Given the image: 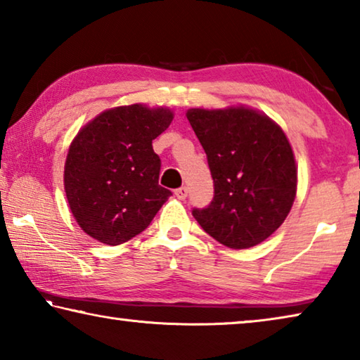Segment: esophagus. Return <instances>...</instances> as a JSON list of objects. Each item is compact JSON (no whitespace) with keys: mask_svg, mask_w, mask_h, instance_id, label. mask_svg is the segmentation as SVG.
Listing matches in <instances>:
<instances>
[{"mask_svg":"<svg viewBox=\"0 0 360 360\" xmlns=\"http://www.w3.org/2000/svg\"><path fill=\"white\" fill-rule=\"evenodd\" d=\"M174 195H176V197H178L179 200H186V197H187V187L182 186V187H179V188H176Z\"/></svg>","mask_w":360,"mask_h":360,"instance_id":"esophagus-1","label":"esophagus"}]
</instances>
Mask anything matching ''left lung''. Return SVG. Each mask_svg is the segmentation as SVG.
Here are the masks:
<instances>
[{
	"mask_svg": "<svg viewBox=\"0 0 360 360\" xmlns=\"http://www.w3.org/2000/svg\"><path fill=\"white\" fill-rule=\"evenodd\" d=\"M208 157L214 198L192 214L206 233L230 249L260 245L290 212L297 163L284 130L259 109L231 105L187 109Z\"/></svg>",
	"mask_w": 360,
	"mask_h": 360,
	"instance_id": "1",
	"label": "left lung"
}]
</instances>
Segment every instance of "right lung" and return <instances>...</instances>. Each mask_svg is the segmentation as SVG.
<instances>
[{
  "mask_svg": "<svg viewBox=\"0 0 360 360\" xmlns=\"http://www.w3.org/2000/svg\"><path fill=\"white\" fill-rule=\"evenodd\" d=\"M174 119L167 106L109 108L72 138L63 186L72 217L94 240L117 246L148 227L172 192L158 186L152 141Z\"/></svg>",
  "mask_w": 360,
  "mask_h": 360,
  "instance_id": "right-lung-1",
  "label": "right lung"
}]
</instances>
